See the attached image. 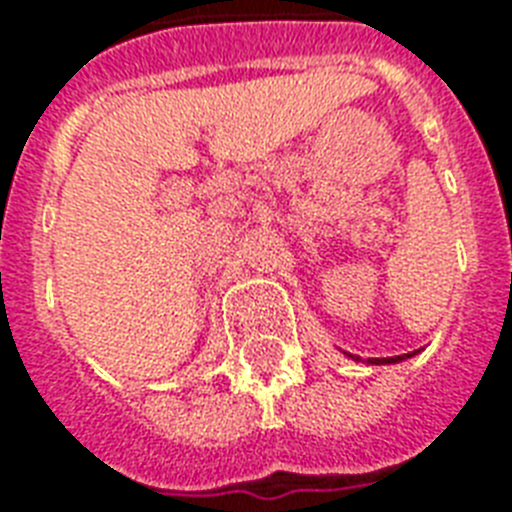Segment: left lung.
Instances as JSON below:
<instances>
[{
  "label": "left lung",
  "mask_w": 512,
  "mask_h": 512,
  "mask_svg": "<svg viewBox=\"0 0 512 512\" xmlns=\"http://www.w3.org/2000/svg\"><path fill=\"white\" fill-rule=\"evenodd\" d=\"M417 356V350L414 353H404V356H390V358H369V364H398V361H404V358ZM356 358V356H353Z\"/></svg>",
  "instance_id": "left-lung-1"
}]
</instances>
